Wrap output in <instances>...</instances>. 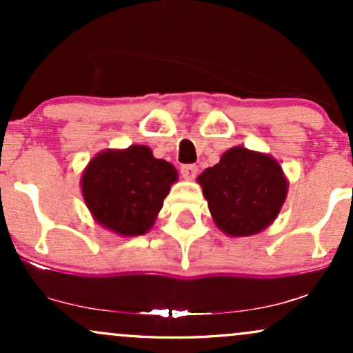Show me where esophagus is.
I'll return each mask as SVG.
<instances>
[{"label": "esophagus", "mask_w": 353, "mask_h": 353, "mask_svg": "<svg viewBox=\"0 0 353 353\" xmlns=\"http://www.w3.org/2000/svg\"><path fill=\"white\" fill-rule=\"evenodd\" d=\"M181 174H182V177H184V179L192 181L194 177L197 176V165H194V164H185V165H182V168H181Z\"/></svg>", "instance_id": "obj_1"}]
</instances>
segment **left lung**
I'll return each mask as SVG.
<instances>
[{"label": "left lung", "mask_w": 353, "mask_h": 353, "mask_svg": "<svg viewBox=\"0 0 353 353\" xmlns=\"http://www.w3.org/2000/svg\"><path fill=\"white\" fill-rule=\"evenodd\" d=\"M197 182L214 222L229 237L254 236L269 228L289 192L279 161L244 145L225 151Z\"/></svg>", "instance_id": "obj_1"}]
</instances>
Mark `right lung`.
Returning <instances> with one entry per match:
<instances>
[{"mask_svg": "<svg viewBox=\"0 0 353 353\" xmlns=\"http://www.w3.org/2000/svg\"><path fill=\"white\" fill-rule=\"evenodd\" d=\"M177 181L171 163L156 159L148 145L106 149L81 176V192L92 219L123 237L149 232Z\"/></svg>", "mask_w": 353, "mask_h": 353, "instance_id": "add662e5", "label": "right lung"}]
</instances>
